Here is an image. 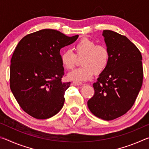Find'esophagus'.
<instances>
[{
    "mask_svg": "<svg viewBox=\"0 0 149 149\" xmlns=\"http://www.w3.org/2000/svg\"><path fill=\"white\" fill-rule=\"evenodd\" d=\"M72 84L74 85H75V86H79V85H81L82 84H81V83H80V82L74 81V82L72 83Z\"/></svg>",
    "mask_w": 149,
    "mask_h": 149,
    "instance_id": "34e87169",
    "label": "esophagus"
}]
</instances>
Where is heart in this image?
Masks as SVG:
<instances>
[{"label":"heart","mask_w":149,"mask_h":149,"mask_svg":"<svg viewBox=\"0 0 149 149\" xmlns=\"http://www.w3.org/2000/svg\"><path fill=\"white\" fill-rule=\"evenodd\" d=\"M75 54L70 50H66L60 56V60L64 68L72 70L78 58H82V67L70 72L67 77L70 80L85 81L91 79L95 72L100 74L107 69L110 61V52L103 45H97L91 39L84 38L74 46Z\"/></svg>","instance_id":"b5f03b06"}]
</instances>
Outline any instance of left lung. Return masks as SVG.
Instances as JSON below:
<instances>
[{"label":"left lung","instance_id":"1","mask_svg":"<svg viewBox=\"0 0 149 149\" xmlns=\"http://www.w3.org/2000/svg\"><path fill=\"white\" fill-rule=\"evenodd\" d=\"M102 36L110 52V61L97 81L95 95L87 102L92 114L112 120L125 114L134 104L142 86V56L125 36L104 30Z\"/></svg>","mask_w":149,"mask_h":149}]
</instances>
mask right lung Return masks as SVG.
Listing matches in <instances>:
<instances>
[{
  "mask_svg": "<svg viewBox=\"0 0 149 149\" xmlns=\"http://www.w3.org/2000/svg\"><path fill=\"white\" fill-rule=\"evenodd\" d=\"M79 35L68 37L45 29L21 39L12 55L10 83L15 99L25 112L39 120L56 115L64 103L70 82H62L60 50Z\"/></svg>",
  "mask_w": 149,
  "mask_h": 149,
  "instance_id": "add662e5",
  "label": "right lung"
}]
</instances>
